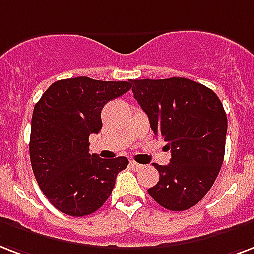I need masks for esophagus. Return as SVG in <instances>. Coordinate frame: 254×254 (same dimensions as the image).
I'll return each instance as SVG.
<instances>
[{"label":"esophagus","mask_w":254,"mask_h":254,"mask_svg":"<svg viewBox=\"0 0 254 254\" xmlns=\"http://www.w3.org/2000/svg\"><path fill=\"white\" fill-rule=\"evenodd\" d=\"M129 165H130L131 169H134V170H141L142 168H144V165H141V164H138V162H135V161H130L129 162Z\"/></svg>","instance_id":"1"}]
</instances>
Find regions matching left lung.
I'll list each match as a JSON object with an SVG mask.
<instances>
[{
    "label": "left lung",
    "mask_w": 254,
    "mask_h": 254,
    "mask_svg": "<svg viewBox=\"0 0 254 254\" xmlns=\"http://www.w3.org/2000/svg\"><path fill=\"white\" fill-rule=\"evenodd\" d=\"M131 92L156 135L170 149L168 165L153 164L160 180L148 193L169 210H187L212 188L225 154L228 120L212 89L183 77L134 80Z\"/></svg>",
    "instance_id": "1"
}]
</instances>
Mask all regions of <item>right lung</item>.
Wrapping results in <instances>:
<instances>
[{
	"label": "right lung",
	"instance_id": "add662e5",
	"mask_svg": "<svg viewBox=\"0 0 254 254\" xmlns=\"http://www.w3.org/2000/svg\"><path fill=\"white\" fill-rule=\"evenodd\" d=\"M131 88L129 81L75 77L56 81L33 110L29 142L33 173L42 193L60 212L82 217L105 204L127 157L89 153V135L102 127L106 102Z\"/></svg>",
	"mask_w": 254,
	"mask_h": 254
}]
</instances>
